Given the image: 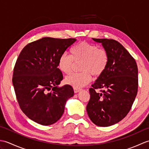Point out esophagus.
<instances>
[{
	"label": "esophagus",
	"mask_w": 149,
	"mask_h": 149,
	"mask_svg": "<svg viewBox=\"0 0 149 149\" xmlns=\"http://www.w3.org/2000/svg\"><path fill=\"white\" fill-rule=\"evenodd\" d=\"M74 91L75 93H77V92H79V91H81V89H80V88H74Z\"/></svg>",
	"instance_id": "34e87169"
}]
</instances>
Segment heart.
Returning a JSON list of instances; mask_svg holds the SVG:
<instances>
[{
  "label": "heart",
  "instance_id": "obj_1",
  "mask_svg": "<svg viewBox=\"0 0 149 149\" xmlns=\"http://www.w3.org/2000/svg\"><path fill=\"white\" fill-rule=\"evenodd\" d=\"M108 54L102 48L86 42H82L75 45L71 50V56L63 53L60 56L58 67L66 74L72 70L74 61H81L79 73H74L66 77V84L74 88H81L90 83L91 75L99 77L106 70L108 64Z\"/></svg>",
  "mask_w": 149,
  "mask_h": 149
}]
</instances>
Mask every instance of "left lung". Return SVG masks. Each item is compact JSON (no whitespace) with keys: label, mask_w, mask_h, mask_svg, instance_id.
Here are the masks:
<instances>
[{"label":"left lung","mask_w":149,"mask_h":149,"mask_svg":"<svg viewBox=\"0 0 149 149\" xmlns=\"http://www.w3.org/2000/svg\"><path fill=\"white\" fill-rule=\"evenodd\" d=\"M93 40L102 43L109 59L106 70L90 88L86 111L95 124L108 127L121 121L131 109L138 92V66L133 57L117 41ZM96 89L100 91L96 93Z\"/></svg>","instance_id":"1"}]
</instances>
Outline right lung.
Wrapping results in <instances>:
<instances>
[{
    "label": "right lung",
    "instance_id": "obj_1",
    "mask_svg": "<svg viewBox=\"0 0 149 149\" xmlns=\"http://www.w3.org/2000/svg\"><path fill=\"white\" fill-rule=\"evenodd\" d=\"M77 40L45 37L24 47L16 61L13 84L21 110L39 124L56 123L73 97L70 85L58 87L63 74L58 68L60 56Z\"/></svg>",
    "mask_w": 149,
    "mask_h": 149
}]
</instances>
